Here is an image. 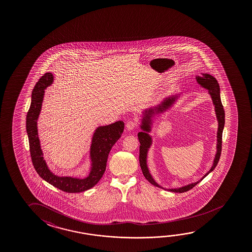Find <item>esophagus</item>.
<instances>
[{
	"mask_svg": "<svg viewBox=\"0 0 252 252\" xmlns=\"http://www.w3.org/2000/svg\"><path fill=\"white\" fill-rule=\"evenodd\" d=\"M136 127L137 123L135 122V121L130 120V121H128L127 123H126V128H127V130H129V131L134 130V129H135Z\"/></svg>",
	"mask_w": 252,
	"mask_h": 252,
	"instance_id": "esophagus-1",
	"label": "esophagus"
}]
</instances>
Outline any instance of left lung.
<instances>
[{
    "instance_id": "1",
    "label": "left lung",
    "mask_w": 252,
    "mask_h": 252,
    "mask_svg": "<svg viewBox=\"0 0 252 252\" xmlns=\"http://www.w3.org/2000/svg\"><path fill=\"white\" fill-rule=\"evenodd\" d=\"M196 80L198 82L199 85H201L203 88H205L206 90L209 91V94L211 95L213 103L215 104V112H216V117L218 120V132H217V153L215 155V161H214V164L212 166L210 170L199 181L196 182V183H192L188 186H183L180 188H176V189H165L163 187L159 186L157 182L154 180L152 176L149 173V168L147 165V156H148V151L150 148V146L152 144V139L151 136L149 135L148 132H150V125H151V117H152L154 110H157V112H162L163 111H166V109L168 108L175 101V98H166L161 104L158 105L157 109H149V112L146 111L145 116L143 117L142 120V124L140 126V128L143 130V132H140L138 133V138H139V141H140V165L142 170V173L144 175L146 179L151 183L152 185L155 186H157L161 189L164 190H168L172 192H185L187 190L192 189L194 186L198 185L199 182L203 180L204 178H206L208 174L210 173L211 171H213L215 169L216 165L218 164L220 157V154H221V145H222V132L223 128H224V125H225V112L223 109L222 103H221V100H220V86H219L218 82L217 80L212 76L211 74H201L200 76H196Z\"/></svg>"
}]
</instances>
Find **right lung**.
I'll return each mask as SVG.
<instances>
[{
    "label": "right lung",
    "instance_id": "1",
    "mask_svg": "<svg viewBox=\"0 0 252 252\" xmlns=\"http://www.w3.org/2000/svg\"><path fill=\"white\" fill-rule=\"evenodd\" d=\"M53 81V74L46 73L38 80L32 91V103L26 116V131L29 139L32 161L37 174L52 186L68 193L81 192L92 188L103 177L106 169L109 153L116 141L121 137L124 131V122L117 121L113 124L96 128L91 147L92 161L91 173L86 178L81 179L71 177H58L54 175L50 171L44 160L40 142L37 136V120L41 111L45 90L52 84Z\"/></svg>",
    "mask_w": 252,
    "mask_h": 252
}]
</instances>
